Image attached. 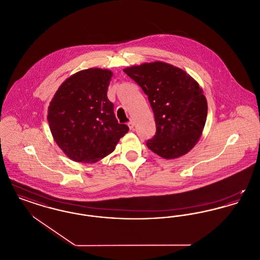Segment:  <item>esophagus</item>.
I'll list each match as a JSON object with an SVG mask.
<instances>
[{
  "label": "esophagus",
  "mask_w": 260,
  "mask_h": 260,
  "mask_svg": "<svg viewBox=\"0 0 260 260\" xmlns=\"http://www.w3.org/2000/svg\"><path fill=\"white\" fill-rule=\"evenodd\" d=\"M127 125H128L129 129H134V127H135V122H133V121L128 122V123H127Z\"/></svg>",
  "instance_id": "1"
}]
</instances>
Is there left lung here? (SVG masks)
<instances>
[{
	"mask_svg": "<svg viewBox=\"0 0 260 260\" xmlns=\"http://www.w3.org/2000/svg\"><path fill=\"white\" fill-rule=\"evenodd\" d=\"M148 96L156 135L147 147L165 159L188 153L198 142L208 115V103L198 83L182 69L165 62L124 69Z\"/></svg>",
	"mask_w": 260,
	"mask_h": 260,
	"instance_id": "1",
	"label": "left lung"
}]
</instances>
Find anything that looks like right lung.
Returning <instances> with one entry per match:
<instances>
[{
	"instance_id": "add662e5",
	"label": "right lung",
	"mask_w": 260,
	"mask_h": 260,
	"mask_svg": "<svg viewBox=\"0 0 260 260\" xmlns=\"http://www.w3.org/2000/svg\"><path fill=\"white\" fill-rule=\"evenodd\" d=\"M112 73L89 68L69 77L50 101L48 121L59 148L75 161L93 164L112 153L128 132L107 98Z\"/></svg>"
}]
</instances>
